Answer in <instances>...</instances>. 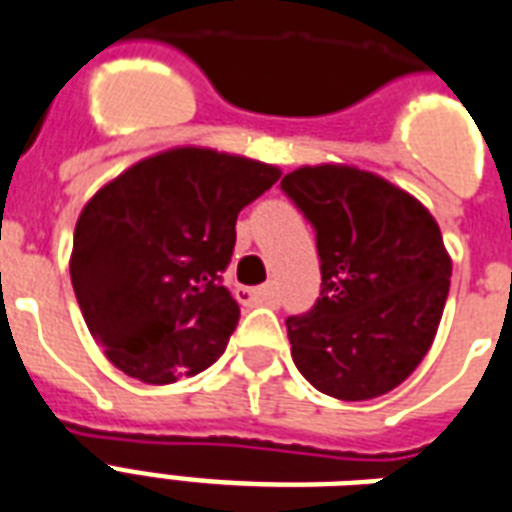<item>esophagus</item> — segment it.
Returning <instances> with one entry per match:
<instances>
[{
	"label": "esophagus",
	"mask_w": 512,
	"mask_h": 512,
	"mask_svg": "<svg viewBox=\"0 0 512 512\" xmlns=\"http://www.w3.org/2000/svg\"><path fill=\"white\" fill-rule=\"evenodd\" d=\"M276 293L274 285H266V287H241L238 290V301L241 304H276Z\"/></svg>",
	"instance_id": "esophagus-1"
}]
</instances>
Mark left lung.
I'll return each instance as SVG.
<instances>
[{"label":"left lung","mask_w":512,"mask_h":512,"mask_svg":"<svg viewBox=\"0 0 512 512\" xmlns=\"http://www.w3.org/2000/svg\"><path fill=\"white\" fill-rule=\"evenodd\" d=\"M282 189L317 233L323 290L287 317L298 372L342 401L377 399L429 352L450 287V255L429 208L377 173L304 165Z\"/></svg>","instance_id":"left-lung-1"}]
</instances>
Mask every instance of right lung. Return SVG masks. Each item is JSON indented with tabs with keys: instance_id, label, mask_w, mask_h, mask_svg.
Listing matches in <instances>:
<instances>
[{
	"instance_id": "1",
	"label": "right lung",
	"mask_w": 512,
	"mask_h": 512,
	"mask_svg": "<svg viewBox=\"0 0 512 512\" xmlns=\"http://www.w3.org/2000/svg\"><path fill=\"white\" fill-rule=\"evenodd\" d=\"M279 176L276 165L179 146L97 189L75 225L70 279L116 369L170 385L225 352L241 314L222 285L238 211Z\"/></svg>"
}]
</instances>
